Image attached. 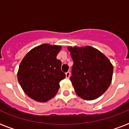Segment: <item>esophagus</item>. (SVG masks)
<instances>
[{
    "label": "esophagus",
    "mask_w": 129,
    "mask_h": 129,
    "mask_svg": "<svg viewBox=\"0 0 129 129\" xmlns=\"http://www.w3.org/2000/svg\"><path fill=\"white\" fill-rule=\"evenodd\" d=\"M66 77L67 78H69L70 77V72H67L66 73Z\"/></svg>",
    "instance_id": "esophagus-1"
}]
</instances>
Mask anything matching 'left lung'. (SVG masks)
I'll return each instance as SVG.
<instances>
[{
    "mask_svg": "<svg viewBox=\"0 0 129 129\" xmlns=\"http://www.w3.org/2000/svg\"><path fill=\"white\" fill-rule=\"evenodd\" d=\"M74 64L70 80L78 96L93 100L102 95L112 80L113 66L102 52L90 46L68 47Z\"/></svg>",
    "mask_w": 129,
    "mask_h": 129,
    "instance_id": "8db88e82",
    "label": "left lung"
}]
</instances>
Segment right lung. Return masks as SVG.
I'll list each match as a JSON object with an SVG mask.
<instances>
[{"mask_svg": "<svg viewBox=\"0 0 129 129\" xmlns=\"http://www.w3.org/2000/svg\"><path fill=\"white\" fill-rule=\"evenodd\" d=\"M61 46L43 44L33 48L20 63L17 79L24 93L36 102H46L55 96L65 74L57 59Z\"/></svg>", "mask_w": 129, "mask_h": 129, "instance_id": "obj_1", "label": "right lung"}]
</instances>
